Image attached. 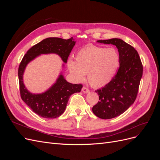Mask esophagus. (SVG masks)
Returning <instances> with one entry per match:
<instances>
[{
  "label": "esophagus",
  "instance_id": "1",
  "mask_svg": "<svg viewBox=\"0 0 160 160\" xmlns=\"http://www.w3.org/2000/svg\"><path fill=\"white\" fill-rule=\"evenodd\" d=\"M82 91H83V93H88L89 92V90L86 87L83 86V88H82Z\"/></svg>",
  "mask_w": 160,
  "mask_h": 160
}]
</instances>
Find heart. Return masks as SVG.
<instances>
[{
  "instance_id": "obj_1",
  "label": "heart",
  "mask_w": 160,
  "mask_h": 160,
  "mask_svg": "<svg viewBox=\"0 0 160 160\" xmlns=\"http://www.w3.org/2000/svg\"><path fill=\"white\" fill-rule=\"evenodd\" d=\"M119 54L115 48L88 45L77 52L75 60L70 59L67 67L79 82L84 81L88 72L89 83L95 88L107 85L113 79L119 65Z\"/></svg>"
}]
</instances>
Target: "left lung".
I'll return each mask as SVG.
<instances>
[{
	"label": "left lung",
	"instance_id": "obj_1",
	"mask_svg": "<svg viewBox=\"0 0 160 160\" xmlns=\"http://www.w3.org/2000/svg\"><path fill=\"white\" fill-rule=\"evenodd\" d=\"M98 42L115 45L120 57L117 73L109 83L95 91L99 101L92 108L97 117L108 119L122 114L134 103L143 74V65L134 47L120 38Z\"/></svg>",
	"mask_w": 160,
	"mask_h": 160
}]
</instances>
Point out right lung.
Segmentation results:
<instances>
[{"label": "right lung", "mask_w": 160, "mask_h": 160, "mask_svg": "<svg viewBox=\"0 0 160 160\" xmlns=\"http://www.w3.org/2000/svg\"><path fill=\"white\" fill-rule=\"evenodd\" d=\"M75 45L72 37L62 39L58 37H49L32 46L23 57L18 67L19 88L21 99L33 112L42 118L53 119L64 113L69 97L80 92L83 85L72 84L60 75L56 83L50 89L41 94H32L23 83L22 75L27 64L41 54L55 53L59 55L64 62H67L71 50Z\"/></svg>", "instance_id": "add662e5"}]
</instances>
